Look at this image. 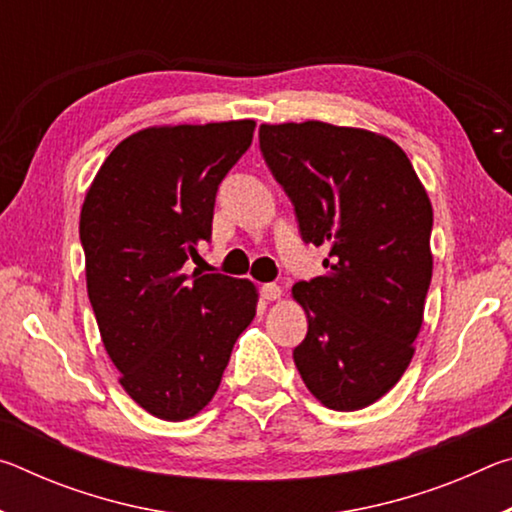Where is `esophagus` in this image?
I'll use <instances>...</instances> for the list:
<instances>
[{
	"mask_svg": "<svg viewBox=\"0 0 512 512\" xmlns=\"http://www.w3.org/2000/svg\"><path fill=\"white\" fill-rule=\"evenodd\" d=\"M259 293H262V298L268 300V302L282 298V289L277 287V284H262V289H259Z\"/></svg>",
	"mask_w": 512,
	"mask_h": 512,
	"instance_id": "1",
	"label": "esophagus"
}]
</instances>
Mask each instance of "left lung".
<instances>
[{
  "instance_id": "8db88e82",
  "label": "left lung",
  "mask_w": 512,
  "mask_h": 512,
  "mask_svg": "<svg viewBox=\"0 0 512 512\" xmlns=\"http://www.w3.org/2000/svg\"><path fill=\"white\" fill-rule=\"evenodd\" d=\"M259 146L327 273L291 289L309 329L302 381L334 411L366 409L413 359L433 255L427 189L391 137L309 119L262 124Z\"/></svg>"
}]
</instances>
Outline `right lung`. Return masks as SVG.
I'll list each match as a JSON object with an SVG mask.
<instances>
[{"label": "right lung", "instance_id": "right-lung-1", "mask_svg": "<svg viewBox=\"0 0 512 512\" xmlns=\"http://www.w3.org/2000/svg\"><path fill=\"white\" fill-rule=\"evenodd\" d=\"M253 133V119L142 128L85 194L79 232L103 348L121 388L160 420H189L212 402L255 318L250 280L183 271L210 241L216 189Z\"/></svg>", "mask_w": 512, "mask_h": 512}]
</instances>
